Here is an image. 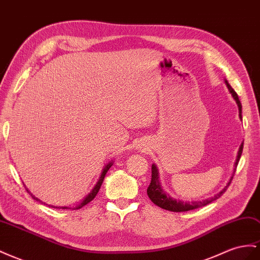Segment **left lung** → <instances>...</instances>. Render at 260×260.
Instances as JSON below:
<instances>
[{
  "mask_svg": "<svg viewBox=\"0 0 260 260\" xmlns=\"http://www.w3.org/2000/svg\"><path fill=\"white\" fill-rule=\"evenodd\" d=\"M226 83V86L230 90V93L232 94V96L234 97V100L237 103V106H238V110H240V117L242 119V104L238 100V96L236 94L235 90L231 87V85L229 84L228 81H225ZM243 145L244 143H242L241 147H240V151H238V155L236 158V163H235V168L237 167L238 162H240V158L242 155V152H243ZM233 178V177H232ZM231 178V180H232ZM231 180L228 184V186H225V188L223 189L222 191H220L217 194L213 196L212 198H209L206 200H202V201H194V202H182V201H177L173 198H171L170 196H166V193L162 190V188H160L159 185V181H158V172H157V168L155 165H152V178H151V182H150V186L147 187V196H149V198L152 200L153 203H155L156 206H158L159 208L168 210V211H173V212H185V211H189V210H193V209H198L201 207H205L209 203H211L212 201L219 199L221 196L226 191L228 187L231 184Z\"/></svg>",
  "mask_w": 260,
  "mask_h": 260,
  "instance_id": "1",
  "label": "left lung"
}]
</instances>
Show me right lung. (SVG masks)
Masks as SVG:
<instances>
[{
  "label": "right lung",
  "instance_id": "right-lung-1",
  "mask_svg": "<svg viewBox=\"0 0 260 260\" xmlns=\"http://www.w3.org/2000/svg\"><path fill=\"white\" fill-rule=\"evenodd\" d=\"M111 165H113V163H109V164H107L106 166H105V168H104V171H103V173H102V175H101V177H100V179H98V181H97V184H96V186L93 188V190L90 191L88 194H87V197L84 199L83 201H82V203L80 206H78L76 207V209H81L82 207H84L85 205H87L88 202H90L92 201L95 197H96V194H97V192L100 191V188H101V186H102V184H103V180H104V178H105V175H106V173L108 172V170L109 168L111 167ZM27 190V189H26ZM28 191V190H27ZM29 192V191H28ZM31 197L35 199V200H37V201H40V200H38L36 197H34V196L31 194ZM49 207H51V208H54V209H68V207H53V206H49Z\"/></svg>",
  "mask_w": 260,
  "mask_h": 260
}]
</instances>
